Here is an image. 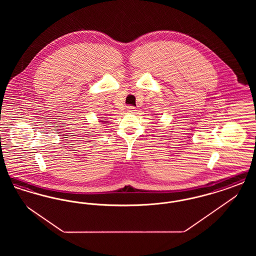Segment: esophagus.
Wrapping results in <instances>:
<instances>
[{
    "mask_svg": "<svg viewBox=\"0 0 256 256\" xmlns=\"http://www.w3.org/2000/svg\"><path fill=\"white\" fill-rule=\"evenodd\" d=\"M128 112H130V113H135L136 108H135V106H128Z\"/></svg>",
    "mask_w": 256,
    "mask_h": 256,
    "instance_id": "obj_1",
    "label": "esophagus"
}]
</instances>
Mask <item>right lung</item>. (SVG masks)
<instances>
[{"mask_svg":"<svg viewBox=\"0 0 256 256\" xmlns=\"http://www.w3.org/2000/svg\"><path fill=\"white\" fill-rule=\"evenodd\" d=\"M102 122H104V121H102Z\"/></svg>","mask_w":256,"mask_h":256,"instance_id":"add662e5","label":"right lung"}]
</instances>
